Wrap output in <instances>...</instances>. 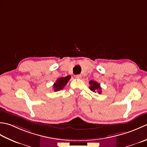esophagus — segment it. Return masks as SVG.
I'll return each instance as SVG.
<instances>
[{
  "mask_svg": "<svg viewBox=\"0 0 147 147\" xmlns=\"http://www.w3.org/2000/svg\"><path fill=\"white\" fill-rule=\"evenodd\" d=\"M76 79H80L82 78V76H81V75H76Z\"/></svg>",
  "mask_w": 147,
  "mask_h": 147,
  "instance_id": "34e87169",
  "label": "esophagus"
}]
</instances>
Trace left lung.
<instances>
[{
  "label": "left lung",
  "instance_id": "obj_1",
  "mask_svg": "<svg viewBox=\"0 0 147 147\" xmlns=\"http://www.w3.org/2000/svg\"><path fill=\"white\" fill-rule=\"evenodd\" d=\"M89 84H90V87H89V89L92 92H96V91H98V92L99 94L101 93V87H100V84L99 83H98L97 82L94 81V80H91L89 81Z\"/></svg>",
  "mask_w": 147,
  "mask_h": 147
}]
</instances>
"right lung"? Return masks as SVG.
Returning a JSON list of instances; mask_svg holds the SVG:
<instances>
[{
  "label": "right lung",
  "mask_w": 147,
  "mask_h": 147,
  "mask_svg": "<svg viewBox=\"0 0 147 147\" xmlns=\"http://www.w3.org/2000/svg\"><path fill=\"white\" fill-rule=\"evenodd\" d=\"M70 78V76H67V77H61L57 79L56 82L53 85V89L55 91H59L63 88L68 83V82L69 81Z\"/></svg>",
  "instance_id": "obj_1"
}]
</instances>
